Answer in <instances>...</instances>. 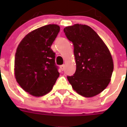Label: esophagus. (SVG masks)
<instances>
[{"label": "esophagus", "mask_w": 127, "mask_h": 127, "mask_svg": "<svg viewBox=\"0 0 127 127\" xmlns=\"http://www.w3.org/2000/svg\"><path fill=\"white\" fill-rule=\"evenodd\" d=\"M60 69H61V70L63 71V70H64V69H65V65H62L60 66Z\"/></svg>", "instance_id": "34e87169"}]
</instances>
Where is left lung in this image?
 <instances>
[{"instance_id":"8db88e82","label":"left lung","mask_w":127,"mask_h":127,"mask_svg":"<svg viewBox=\"0 0 127 127\" xmlns=\"http://www.w3.org/2000/svg\"><path fill=\"white\" fill-rule=\"evenodd\" d=\"M73 43L76 70L67 79L76 92L85 97L101 93L111 81L114 65L109 50L90 27L75 24L64 29Z\"/></svg>"}]
</instances>
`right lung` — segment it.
I'll return each mask as SVG.
<instances>
[{"label":"right lung","instance_id":"right-lung-1","mask_svg":"<svg viewBox=\"0 0 127 127\" xmlns=\"http://www.w3.org/2000/svg\"><path fill=\"white\" fill-rule=\"evenodd\" d=\"M60 27L50 24L28 33L19 44L14 58L16 81L25 92L41 97L52 90L59 77L55 53L51 49Z\"/></svg>","mask_w":127,"mask_h":127}]
</instances>
